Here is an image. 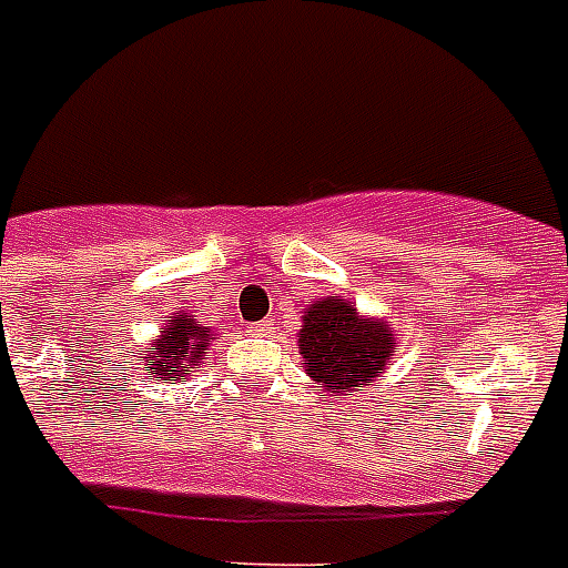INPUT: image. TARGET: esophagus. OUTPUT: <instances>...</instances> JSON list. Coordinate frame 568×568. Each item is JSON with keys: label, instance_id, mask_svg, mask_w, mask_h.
I'll list each match as a JSON object with an SVG mask.
<instances>
[{"label": "esophagus", "instance_id": "obj_1", "mask_svg": "<svg viewBox=\"0 0 568 568\" xmlns=\"http://www.w3.org/2000/svg\"><path fill=\"white\" fill-rule=\"evenodd\" d=\"M271 329H274L271 321H258V324H253V333H256V336H265V333H271Z\"/></svg>", "mask_w": 568, "mask_h": 568}]
</instances>
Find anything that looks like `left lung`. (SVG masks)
Here are the masks:
<instances>
[{
	"mask_svg": "<svg viewBox=\"0 0 568 568\" xmlns=\"http://www.w3.org/2000/svg\"><path fill=\"white\" fill-rule=\"evenodd\" d=\"M395 351L397 342L388 324L356 315L351 303L324 297L303 315V365L321 386L363 392L383 374Z\"/></svg>",
	"mask_w": 568,
	"mask_h": 568,
	"instance_id": "obj_1",
	"label": "left lung"
}]
</instances>
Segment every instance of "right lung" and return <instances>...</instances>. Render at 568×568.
Here are the masks:
<instances>
[{
    "instance_id": "right-lung-1",
    "label": "right lung",
    "mask_w": 568,
    "mask_h": 568,
    "mask_svg": "<svg viewBox=\"0 0 568 568\" xmlns=\"http://www.w3.org/2000/svg\"><path fill=\"white\" fill-rule=\"evenodd\" d=\"M209 354V327H200V321L191 312H176L173 321L162 329V338H155L153 347H146L141 359L146 374L164 379H185L191 368H203Z\"/></svg>"
}]
</instances>
